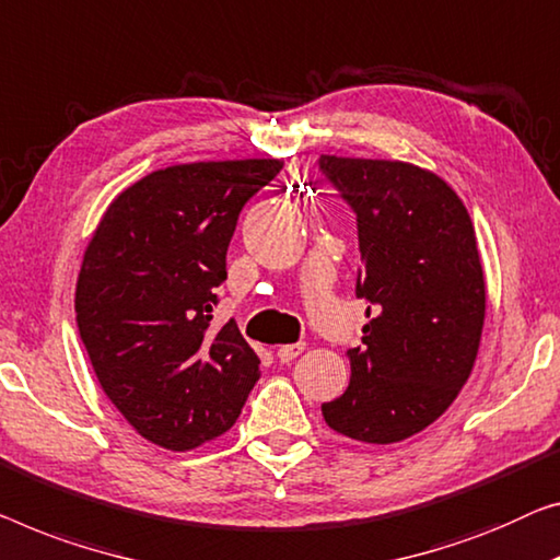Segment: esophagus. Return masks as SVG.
<instances>
[{"label": "esophagus", "instance_id": "obj_1", "mask_svg": "<svg viewBox=\"0 0 560 560\" xmlns=\"http://www.w3.org/2000/svg\"><path fill=\"white\" fill-rule=\"evenodd\" d=\"M304 352V345L302 341H296V345H283V347H279L277 349V357L281 362H291V360H296L299 354Z\"/></svg>", "mask_w": 560, "mask_h": 560}]
</instances>
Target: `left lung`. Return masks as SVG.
<instances>
[{"mask_svg": "<svg viewBox=\"0 0 560 560\" xmlns=\"http://www.w3.org/2000/svg\"><path fill=\"white\" fill-rule=\"evenodd\" d=\"M319 171L357 215V296L370 304L349 387L322 415L339 435L389 445L435 422L470 377L486 322L478 241L435 173L337 155Z\"/></svg>", "mask_w": 560, "mask_h": 560, "instance_id": "1", "label": "left lung"}]
</instances>
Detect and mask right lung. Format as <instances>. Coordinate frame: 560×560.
Wrapping results in <instances>:
<instances>
[{
	"label": "right lung",
	"instance_id": "1",
	"mask_svg": "<svg viewBox=\"0 0 560 560\" xmlns=\"http://www.w3.org/2000/svg\"><path fill=\"white\" fill-rule=\"evenodd\" d=\"M273 158L171 165L107 206L74 291L80 339L125 420L165 450H194L238 420L258 357L236 322L215 329V289L246 200Z\"/></svg>",
	"mask_w": 560,
	"mask_h": 560
}]
</instances>
